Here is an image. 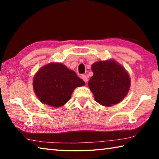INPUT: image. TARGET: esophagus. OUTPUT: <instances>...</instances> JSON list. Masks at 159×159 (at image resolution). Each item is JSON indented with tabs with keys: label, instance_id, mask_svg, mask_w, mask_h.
I'll return each mask as SVG.
<instances>
[{
	"label": "esophagus",
	"instance_id": "34e87169",
	"mask_svg": "<svg viewBox=\"0 0 159 159\" xmlns=\"http://www.w3.org/2000/svg\"><path fill=\"white\" fill-rule=\"evenodd\" d=\"M81 79L84 80V81L85 82V83H87V81H88V77L85 76V75H82L81 76Z\"/></svg>",
	"mask_w": 159,
	"mask_h": 159
}]
</instances>
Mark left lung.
<instances>
[{
    "label": "left lung",
    "mask_w": 159,
    "mask_h": 159,
    "mask_svg": "<svg viewBox=\"0 0 159 159\" xmlns=\"http://www.w3.org/2000/svg\"><path fill=\"white\" fill-rule=\"evenodd\" d=\"M93 76L88 81L97 102L109 107L127 95L130 80L123 67L114 60L100 61L92 65Z\"/></svg>",
    "instance_id": "8db88e82"
}]
</instances>
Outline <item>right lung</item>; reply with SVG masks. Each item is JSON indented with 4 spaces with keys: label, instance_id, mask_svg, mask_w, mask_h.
I'll list each match as a JSON object with an SVG mask.
<instances>
[{
    "label": "right lung",
    "instance_id": "add662e5",
    "mask_svg": "<svg viewBox=\"0 0 159 159\" xmlns=\"http://www.w3.org/2000/svg\"><path fill=\"white\" fill-rule=\"evenodd\" d=\"M85 82L61 63H50L37 72L34 79V90L43 104L54 107L64 105L71 98L75 88Z\"/></svg>",
    "mask_w": 159,
    "mask_h": 159
}]
</instances>
